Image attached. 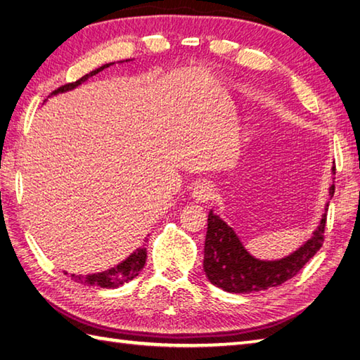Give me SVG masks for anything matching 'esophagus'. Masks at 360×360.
Listing matches in <instances>:
<instances>
[{
    "instance_id": "obj_1",
    "label": "esophagus",
    "mask_w": 360,
    "mask_h": 360,
    "mask_svg": "<svg viewBox=\"0 0 360 360\" xmlns=\"http://www.w3.org/2000/svg\"><path fill=\"white\" fill-rule=\"evenodd\" d=\"M217 190L209 182H200V184H196L192 190V198L198 202H207L210 201L212 198H215Z\"/></svg>"
}]
</instances>
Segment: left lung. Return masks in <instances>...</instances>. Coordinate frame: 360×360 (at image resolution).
<instances>
[{
	"label": "left lung",
	"mask_w": 360,
	"mask_h": 360,
	"mask_svg": "<svg viewBox=\"0 0 360 360\" xmlns=\"http://www.w3.org/2000/svg\"><path fill=\"white\" fill-rule=\"evenodd\" d=\"M335 173V167H333ZM334 184L330 195H334ZM328 212V202L325 205ZM326 213L311 238L292 254L274 262L252 257L231 226L210 210L204 244V272L212 285L226 292L249 294L280 286L314 257L323 244Z\"/></svg>",
	"instance_id": "1"
}]
</instances>
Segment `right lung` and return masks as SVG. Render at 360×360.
<instances>
[{
	"mask_svg": "<svg viewBox=\"0 0 360 360\" xmlns=\"http://www.w3.org/2000/svg\"><path fill=\"white\" fill-rule=\"evenodd\" d=\"M112 63L103 65L98 68V70L89 72L86 75H83L80 80H77L75 83H70V85H65L62 88H58L57 91H53V94L58 93H65V91H70L75 86H79L80 83H83L85 80H88L89 77H93L97 72L103 71L105 68L111 66ZM145 262H147V249L145 248H139L136 249L131 255H129L125 262L119 263L116 267H111V269L105 271V272H97V274H89L86 277L83 275H75L71 274V278L77 283H83V285H89V286H98V288H106V289H116L122 285H125L129 280L136 278L139 272L143 269ZM68 274V272H66Z\"/></svg>",
	"mask_w": 360,
	"mask_h": 360,
	"instance_id": "add662e5",
	"label": "right lung"
}]
</instances>
